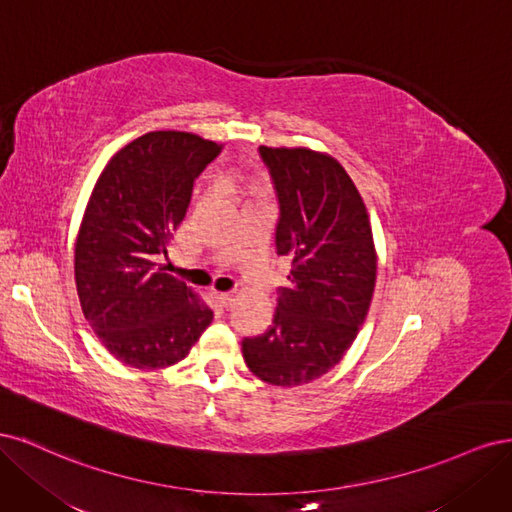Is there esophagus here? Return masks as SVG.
<instances>
[{
	"instance_id": "1",
	"label": "esophagus",
	"mask_w": 512,
	"mask_h": 512,
	"mask_svg": "<svg viewBox=\"0 0 512 512\" xmlns=\"http://www.w3.org/2000/svg\"><path fill=\"white\" fill-rule=\"evenodd\" d=\"M218 301H220L222 307H230L232 301H235V299H232L230 292H220V294H218Z\"/></svg>"
}]
</instances>
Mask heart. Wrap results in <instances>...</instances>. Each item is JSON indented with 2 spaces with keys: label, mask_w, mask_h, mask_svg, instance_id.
Segmentation results:
<instances>
[{
  "label": "heart",
  "mask_w": 512,
  "mask_h": 512,
  "mask_svg": "<svg viewBox=\"0 0 512 512\" xmlns=\"http://www.w3.org/2000/svg\"><path fill=\"white\" fill-rule=\"evenodd\" d=\"M226 183H228V188L237 194H247V196L262 194V185L258 181H245L241 177H230Z\"/></svg>",
  "instance_id": "heart-1"
}]
</instances>
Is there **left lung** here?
Listing matches in <instances>:
<instances>
[{
  "label": "left lung",
  "mask_w": 512,
  "mask_h": 512,
  "mask_svg": "<svg viewBox=\"0 0 512 512\" xmlns=\"http://www.w3.org/2000/svg\"><path fill=\"white\" fill-rule=\"evenodd\" d=\"M280 205L277 256L290 260L273 322L245 337L243 359L273 386L307 384L352 346L376 286L369 215L344 166L312 149L260 147Z\"/></svg>",
  "instance_id": "obj_1"
}]
</instances>
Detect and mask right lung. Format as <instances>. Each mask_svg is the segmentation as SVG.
I'll return each mask as SVG.
<instances>
[{
	"instance_id": "1",
	"label": "right lung",
	"mask_w": 512,
	"mask_h": 512,
	"mask_svg": "<svg viewBox=\"0 0 512 512\" xmlns=\"http://www.w3.org/2000/svg\"><path fill=\"white\" fill-rule=\"evenodd\" d=\"M220 151L190 132H149L115 153L89 196L74 250L76 290L100 342L130 367L179 363L213 318L158 258L185 218L196 177Z\"/></svg>"
}]
</instances>
